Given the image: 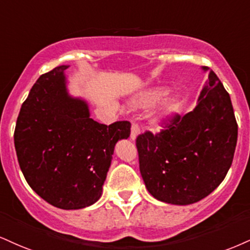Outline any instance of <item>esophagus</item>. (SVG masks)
<instances>
[{"label":"esophagus","mask_w":250,"mask_h":250,"mask_svg":"<svg viewBox=\"0 0 250 250\" xmlns=\"http://www.w3.org/2000/svg\"><path fill=\"white\" fill-rule=\"evenodd\" d=\"M138 134H140V125H138L136 122H133V125H131V131H130L131 140H135Z\"/></svg>","instance_id":"esophagus-1"}]
</instances>
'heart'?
Wrapping results in <instances>:
<instances>
[{"label": "heart", "mask_w": 250, "mask_h": 250, "mask_svg": "<svg viewBox=\"0 0 250 250\" xmlns=\"http://www.w3.org/2000/svg\"><path fill=\"white\" fill-rule=\"evenodd\" d=\"M165 94V89L163 88H154L150 89V91L143 93L142 95H140L136 100H134V106L138 108H146L155 104L156 102H158L163 98ZM178 107V100L174 96H169L163 101L161 106V114L162 115H167L173 112L176 108Z\"/></svg>", "instance_id": "1"}]
</instances>
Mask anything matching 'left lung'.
<instances>
[{
	"label": "left lung",
	"mask_w": 250,
	"mask_h": 250,
	"mask_svg": "<svg viewBox=\"0 0 250 250\" xmlns=\"http://www.w3.org/2000/svg\"><path fill=\"white\" fill-rule=\"evenodd\" d=\"M236 141L229 94L211 71L192 112L170 116L157 134L146 130L137 136L144 184L152 197L164 203H197L225 179Z\"/></svg>",
	"instance_id": "8db88e82"
}]
</instances>
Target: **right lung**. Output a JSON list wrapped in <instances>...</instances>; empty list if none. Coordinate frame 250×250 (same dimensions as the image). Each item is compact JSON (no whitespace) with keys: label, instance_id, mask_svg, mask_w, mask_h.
<instances>
[{"label":"right lung","instance_id":"1","mask_svg":"<svg viewBox=\"0 0 250 250\" xmlns=\"http://www.w3.org/2000/svg\"><path fill=\"white\" fill-rule=\"evenodd\" d=\"M62 65L42 74L23 102L14 133L17 159L30 188L52 206L79 209L102 193L114 146L130 122L106 125L68 95Z\"/></svg>","mask_w":250,"mask_h":250}]
</instances>
